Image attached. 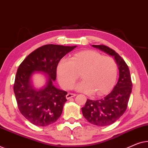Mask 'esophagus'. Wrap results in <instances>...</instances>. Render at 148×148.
I'll use <instances>...</instances> for the list:
<instances>
[{"instance_id": "obj_1", "label": "esophagus", "mask_w": 148, "mask_h": 148, "mask_svg": "<svg viewBox=\"0 0 148 148\" xmlns=\"http://www.w3.org/2000/svg\"><path fill=\"white\" fill-rule=\"evenodd\" d=\"M76 95L74 94V93H68V94H67V95L66 96V99H70L72 97H74Z\"/></svg>"}]
</instances>
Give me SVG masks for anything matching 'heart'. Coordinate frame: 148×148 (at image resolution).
Masks as SVG:
<instances>
[{"instance_id": "obj_1", "label": "heart", "mask_w": 148, "mask_h": 148, "mask_svg": "<svg viewBox=\"0 0 148 148\" xmlns=\"http://www.w3.org/2000/svg\"><path fill=\"white\" fill-rule=\"evenodd\" d=\"M57 74L64 88H70L81 74L82 81L75 89L86 94L102 96L113 88L117 76V65L113 58L96 51L76 53L71 60L63 58L58 63Z\"/></svg>"}]
</instances>
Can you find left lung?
I'll list each match as a JSON object with an SVG mask.
<instances>
[{
  "label": "left lung",
  "mask_w": 148,
  "mask_h": 148,
  "mask_svg": "<svg viewBox=\"0 0 148 148\" xmlns=\"http://www.w3.org/2000/svg\"><path fill=\"white\" fill-rule=\"evenodd\" d=\"M92 47L113 56L119 71L118 82L109 95L97 101L87 99L82 108V115L88 122L105 127L113 124L125 112L132 90V82L128 66L115 51L104 45H92Z\"/></svg>",
  "instance_id": "obj_1"
}]
</instances>
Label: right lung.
<instances>
[{"mask_svg":"<svg viewBox=\"0 0 148 148\" xmlns=\"http://www.w3.org/2000/svg\"><path fill=\"white\" fill-rule=\"evenodd\" d=\"M75 46L47 44L31 53L18 66L13 90L21 113L37 126L55 123L62 113L67 92L53 86L60 60ZM35 71L49 76L47 84L39 89L32 86L30 78Z\"/></svg>","mask_w":148,"mask_h":148,"instance_id":"right-lung-1","label":"right lung"}]
</instances>
